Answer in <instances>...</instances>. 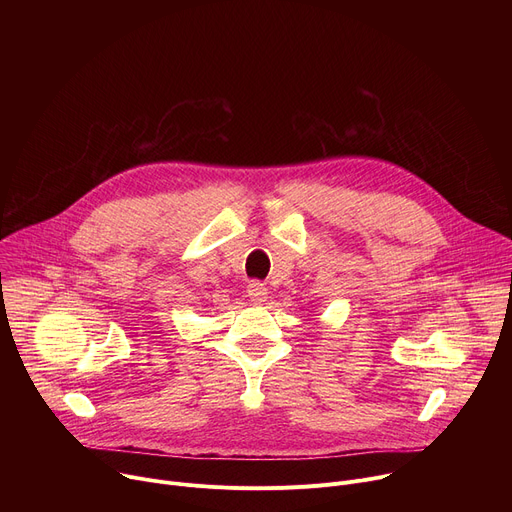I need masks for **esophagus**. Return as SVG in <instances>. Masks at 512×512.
I'll list each match as a JSON object with an SVG mask.
<instances>
[{"label":"esophagus","mask_w":512,"mask_h":512,"mask_svg":"<svg viewBox=\"0 0 512 512\" xmlns=\"http://www.w3.org/2000/svg\"><path fill=\"white\" fill-rule=\"evenodd\" d=\"M247 294H249V298H251V302H255V304H263L265 300H267V287L263 285V283H259V281H251L249 283V287H247Z\"/></svg>","instance_id":"1"}]
</instances>
